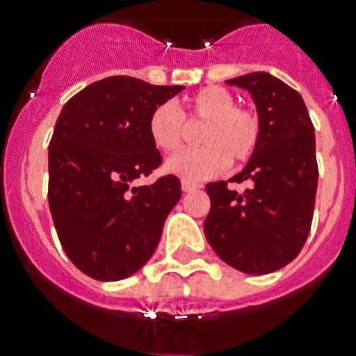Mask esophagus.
I'll return each mask as SVG.
<instances>
[{"instance_id":"34e87169","label":"esophagus","mask_w":356,"mask_h":356,"mask_svg":"<svg viewBox=\"0 0 356 356\" xmlns=\"http://www.w3.org/2000/svg\"><path fill=\"white\" fill-rule=\"evenodd\" d=\"M181 186H183V192L188 193V192H195V190H199V188H201V184L192 183V181H186V179H183Z\"/></svg>"}]
</instances>
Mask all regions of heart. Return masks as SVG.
Segmentation results:
<instances>
[{"mask_svg": "<svg viewBox=\"0 0 356 356\" xmlns=\"http://www.w3.org/2000/svg\"><path fill=\"white\" fill-rule=\"evenodd\" d=\"M188 122H202L197 141L202 146L183 150L166 161V170L186 181H204L232 164L255 155L262 137L261 113L237 104L234 92L219 85L204 86L186 101L184 115L173 103L157 104L148 118V136L157 150L170 154L183 145Z\"/></svg>", "mask_w": 356, "mask_h": 356, "instance_id": "heart-1", "label": "heart"}]
</instances>
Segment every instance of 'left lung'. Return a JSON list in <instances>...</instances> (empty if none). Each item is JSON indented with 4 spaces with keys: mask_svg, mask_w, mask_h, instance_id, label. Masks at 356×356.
Listing matches in <instances>:
<instances>
[{
    "mask_svg": "<svg viewBox=\"0 0 356 356\" xmlns=\"http://www.w3.org/2000/svg\"><path fill=\"white\" fill-rule=\"evenodd\" d=\"M226 83L252 94L262 137L243 172L206 184L211 208L204 234L235 270L271 273L293 261L312 229L318 184L315 128L302 95L277 77L253 72ZM228 182H244L247 190L232 191Z\"/></svg>",
    "mask_w": 356,
    "mask_h": 356,
    "instance_id": "8db88e82",
    "label": "left lung"
}]
</instances>
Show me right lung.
I'll return each mask as SVG.
<instances>
[{
	"label": "right lung",
	"instance_id": "1",
	"mask_svg": "<svg viewBox=\"0 0 356 356\" xmlns=\"http://www.w3.org/2000/svg\"><path fill=\"white\" fill-rule=\"evenodd\" d=\"M183 88L104 77L59 113L49 145L50 213L67 257L92 279H127L159 244L181 181L163 175L148 186L132 183L163 164L148 118Z\"/></svg>",
	"mask_w": 356,
	"mask_h": 356
}]
</instances>
